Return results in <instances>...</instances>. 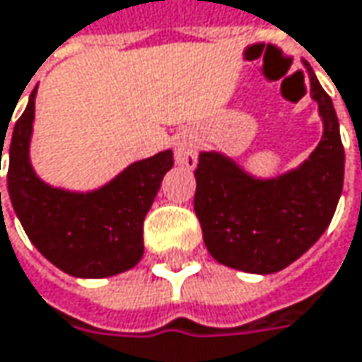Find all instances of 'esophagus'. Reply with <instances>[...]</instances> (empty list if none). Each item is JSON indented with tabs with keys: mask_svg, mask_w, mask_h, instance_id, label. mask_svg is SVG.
Segmentation results:
<instances>
[{
	"mask_svg": "<svg viewBox=\"0 0 362 362\" xmlns=\"http://www.w3.org/2000/svg\"><path fill=\"white\" fill-rule=\"evenodd\" d=\"M174 159L176 163L182 165V168H194L197 163V148H194V143L186 136H182L180 141L176 143V148H174Z\"/></svg>",
	"mask_w": 362,
	"mask_h": 362,
	"instance_id": "esophagus-1",
	"label": "esophagus"
}]
</instances>
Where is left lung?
<instances>
[{
    "label": "left lung",
    "instance_id": "8db88e82",
    "mask_svg": "<svg viewBox=\"0 0 362 362\" xmlns=\"http://www.w3.org/2000/svg\"><path fill=\"white\" fill-rule=\"evenodd\" d=\"M311 97L323 136L309 159L276 178H257L219 151H201L194 170V211L217 263L247 274H276L321 238L344 184V147L329 95L313 68Z\"/></svg>",
    "mask_w": 362,
    "mask_h": 362
}]
</instances>
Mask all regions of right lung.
Listing matches in <instances>:
<instances>
[{"instance_id": "1", "label": "right lung", "mask_w": 362, "mask_h": 362, "mask_svg": "<svg viewBox=\"0 0 362 362\" xmlns=\"http://www.w3.org/2000/svg\"><path fill=\"white\" fill-rule=\"evenodd\" d=\"M35 99L37 86L14 126L8 168L10 201L26 236L47 261L74 278H110L132 269L145 252V215L174 165L172 148L130 163L95 190L55 188L30 163ZM4 141L6 134L1 151Z\"/></svg>"}]
</instances>
